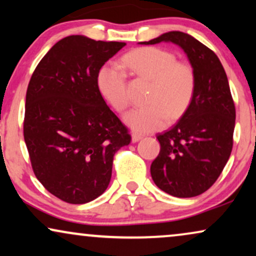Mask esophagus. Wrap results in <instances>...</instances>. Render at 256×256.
Masks as SVG:
<instances>
[{
    "mask_svg": "<svg viewBox=\"0 0 256 256\" xmlns=\"http://www.w3.org/2000/svg\"><path fill=\"white\" fill-rule=\"evenodd\" d=\"M142 139H143V136H142V134H132V142H134V143H137V142L142 140Z\"/></svg>",
    "mask_w": 256,
    "mask_h": 256,
    "instance_id": "1",
    "label": "esophagus"
}]
</instances>
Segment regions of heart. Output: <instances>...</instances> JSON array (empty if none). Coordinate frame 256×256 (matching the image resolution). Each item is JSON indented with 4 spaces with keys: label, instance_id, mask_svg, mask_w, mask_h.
<instances>
[{
    "label": "heart",
    "instance_id": "b5f03b06",
    "mask_svg": "<svg viewBox=\"0 0 256 256\" xmlns=\"http://www.w3.org/2000/svg\"><path fill=\"white\" fill-rule=\"evenodd\" d=\"M132 73L150 80L148 106L130 110L124 122L139 134H148L166 125L168 119L182 117L192 104L196 90V76L189 64L176 61L170 52L156 47L138 48L122 58ZM100 94L113 108L122 112L128 108L126 73L117 64H106L96 74Z\"/></svg>",
    "mask_w": 256,
    "mask_h": 256
}]
</instances>
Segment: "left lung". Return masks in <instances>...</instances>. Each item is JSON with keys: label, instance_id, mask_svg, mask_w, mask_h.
<instances>
[{"label": "left lung", "instance_id": "left-lung-1", "mask_svg": "<svg viewBox=\"0 0 256 256\" xmlns=\"http://www.w3.org/2000/svg\"><path fill=\"white\" fill-rule=\"evenodd\" d=\"M160 42H172L184 50L195 72L196 90L178 122L157 136L160 151L151 164V177L171 196H198L216 182L230 156L235 105L227 74L214 52L177 30L139 44Z\"/></svg>", "mask_w": 256, "mask_h": 256}]
</instances>
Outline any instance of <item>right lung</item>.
<instances>
[{
  "mask_svg": "<svg viewBox=\"0 0 256 256\" xmlns=\"http://www.w3.org/2000/svg\"><path fill=\"white\" fill-rule=\"evenodd\" d=\"M125 44L70 35L48 50L29 82L24 136L32 168L42 186L67 203L102 195L113 156L131 142L96 86L99 70Z\"/></svg>",
  "mask_w": 256,
  "mask_h": 256,
  "instance_id": "right-lung-1",
  "label": "right lung"
}]
</instances>
